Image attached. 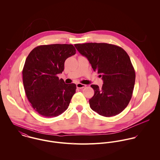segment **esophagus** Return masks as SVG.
<instances>
[{"instance_id": "esophagus-1", "label": "esophagus", "mask_w": 160, "mask_h": 160, "mask_svg": "<svg viewBox=\"0 0 160 160\" xmlns=\"http://www.w3.org/2000/svg\"><path fill=\"white\" fill-rule=\"evenodd\" d=\"M86 86L85 85V84H81V83H78V84H76V87H77V88H78V89H82V88H85Z\"/></svg>"}]
</instances>
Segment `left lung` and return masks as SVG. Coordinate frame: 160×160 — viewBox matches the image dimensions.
I'll list each match as a JSON object with an SVG mask.
<instances>
[{"label":"left lung","mask_w":160,"mask_h":160,"mask_svg":"<svg viewBox=\"0 0 160 160\" xmlns=\"http://www.w3.org/2000/svg\"><path fill=\"white\" fill-rule=\"evenodd\" d=\"M74 46L103 81L102 88L91 85L94 90L89 100L92 110L105 117L119 114L129 104L135 84L136 73L128 54L121 47L107 43Z\"/></svg>","instance_id":"left-lung-1"}]
</instances>
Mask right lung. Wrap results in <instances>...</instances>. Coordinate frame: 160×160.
<instances>
[{
    "label": "right lung",
    "instance_id": "add662e5",
    "mask_svg": "<svg viewBox=\"0 0 160 160\" xmlns=\"http://www.w3.org/2000/svg\"><path fill=\"white\" fill-rule=\"evenodd\" d=\"M76 53L71 44H50L35 47L23 67L26 97L36 112L53 118L63 113L76 92L75 84H65L57 75L64 70L65 60Z\"/></svg>",
    "mask_w": 160,
    "mask_h": 160
}]
</instances>
